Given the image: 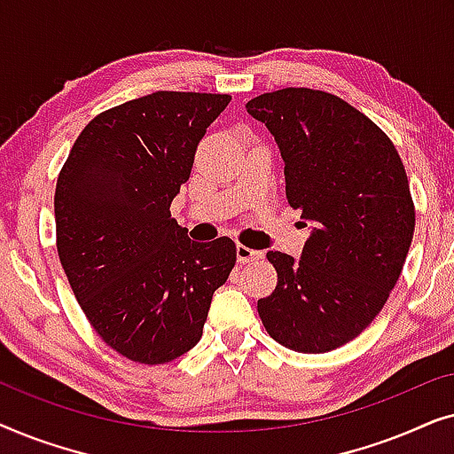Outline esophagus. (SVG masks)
<instances>
[{
  "label": "esophagus",
  "instance_id": "34e87169",
  "mask_svg": "<svg viewBox=\"0 0 454 454\" xmlns=\"http://www.w3.org/2000/svg\"><path fill=\"white\" fill-rule=\"evenodd\" d=\"M235 252H238L239 262H256V260H260V258L264 256V254L260 252V250H252V247H247L244 244H238V247H235Z\"/></svg>",
  "mask_w": 454,
  "mask_h": 454
}]
</instances>
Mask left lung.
Masks as SVG:
<instances>
[{
    "label": "left lung",
    "mask_w": 454,
    "mask_h": 454,
    "mask_svg": "<svg viewBox=\"0 0 454 454\" xmlns=\"http://www.w3.org/2000/svg\"><path fill=\"white\" fill-rule=\"evenodd\" d=\"M246 109L275 136L285 194L309 225L300 258L266 252L278 281L258 314L287 349L333 351L380 314L405 264L415 229L405 167L374 121L328 92H264Z\"/></svg>",
    "instance_id": "obj_1"
}]
</instances>
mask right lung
I'll list each match as a JSON object with an SVG mask.
<instances>
[{
    "instance_id": "add662e5",
    "label": "right lung",
    "mask_w": 454,
    "mask_h": 454,
    "mask_svg": "<svg viewBox=\"0 0 454 454\" xmlns=\"http://www.w3.org/2000/svg\"><path fill=\"white\" fill-rule=\"evenodd\" d=\"M229 101L157 90L117 105L82 129L58 177L61 266L98 337L132 362L188 353L235 264L231 239H190L169 210Z\"/></svg>"
}]
</instances>
